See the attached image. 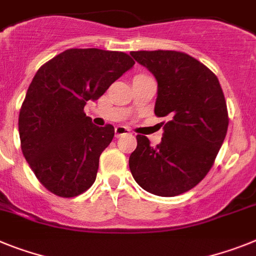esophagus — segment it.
Masks as SVG:
<instances>
[{
    "instance_id": "esophagus-1",
    "label": "esophagus",
    "mask_w": 256,
    "mask_h": 256,
    "mask_svg": "<svg viewBox=\"0 0 256 256\" xmlns=\"http://www.w3.org/2000/svg\"><path fill=\"white\" fill-rule=\"evenodd\" d=\"M130 130V128H126V126H118L116 128H115V137H120L123 136V134H128Z\"/></svg>"
}]
</instances>
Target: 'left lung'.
Listing matches in <instances>:
<instances>
[{
  "instance_id": "left-lung-1",
  "label": "left lung",
  "mask_w": 256,
  "mask_h": 256,
  "mask_svg": "<svg viewBox=\"0 0 256 256\" xmlns=\"http://www.w3.org/2000/svg\"><path fill=\"white\" fill-rule=\"evenodd\" d=\"M158 82L155 115L167 118L162 142L150 146L137 134L130 170L140 186L160 196H174L200 184L215 163L229 118L220 82L208 67L174 50L130 52Z\"/></svg>"
}]
</instances>
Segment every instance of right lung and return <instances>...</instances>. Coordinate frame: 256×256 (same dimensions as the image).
Wrapping results in <instances>:
<instances>
[{"label": "right lung", "mask_w": 256, "mask_h": 256, "mask_svg": "<svg viewBox=\"0 0 256 256\" xmlns=\"http://www.w3.org/2000/svg\"><path fill=\"white\" fill-rule=\"evenodd\" d=\"M134 64L123 52L68 49L48 60L28 86L19 112L24 158L37 180L63 198L86 192L97 176L100 155L114 126H97L84 112Z\"/></svg>", "instance_id": "add662e5"}]
</instances>
